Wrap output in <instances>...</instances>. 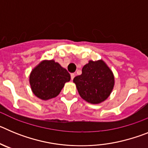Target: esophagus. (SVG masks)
I'll return each instance as SVG.
<instances>
[{
	"mask_svg": "<svg viewBox=\"0 0 148 148\" xmlns=\"http://www.w3.org/2000/svg\"><path fill=\"white\" fill-rule=\"evenodd\" d=\"M74 77H75V73H72V74H71V80H73Z\"/></svg>",
	"mask_w": 148,
	"mask_h": 148,
	"instance_id": "34e87169",
	"label": "esophagus"
}]
</instances>
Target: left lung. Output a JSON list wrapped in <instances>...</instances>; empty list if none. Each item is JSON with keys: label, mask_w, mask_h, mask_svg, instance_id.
<instances>
[{"label": "left lung", "mask_w": 148, "mask_h": 148, "mask_svg": "<svg viewBox=\"0 0 148 148\" xmlns=\"http://www.w3.org/2000/svg\"><path fill=\"white\" fill-rule=\"evenodd\" d=\"M73 82L82 99L91 104H99L112 92L114 76L103 61H90L82 68V75L75 77Z\"/></svg>", "instance_id": "1"}]
</instances>
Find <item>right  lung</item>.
<instances>
[{"label":"right lung","mask_w":148,"mask_h":148,"mask_svg":"<svg viewBox=\"0 0 148 148\" xmlns=\"http://www.w3.org/2000/svg\"><path fill=\"white\" fill-rule=\"evenodd\" d=\"M70 80V73L54 60L40 62L32 70L29 75L32 92L42 100L56 97L64 84Z\"/></svg>","instance_id":"add662e5"}]
</instances>
